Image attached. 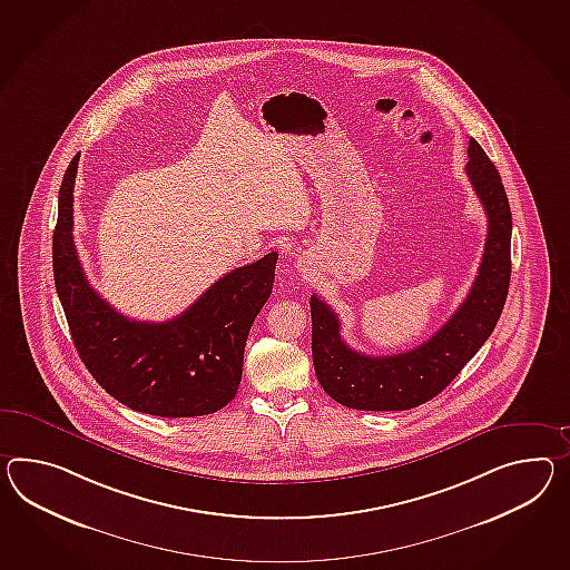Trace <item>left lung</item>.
<instances>
[{
	"label": "left lung",
	"instance_id": "obj_1",
	"mask_svg": "<svg viewBox=\"0 0 570 570\" xmlns=\"http://www.w3.org/2000/svg\"><path fill=\"white\" fill-rule=\"evenodd\" d=\"M468 156V177L487 209V245L472 291L431 340L393 356H366L346 346L332 306L311 296L315 375L335 402L368 412L422 405L461 373L494 332L511 282L513 220L499 170L473 138Z\"/></svg>",
	"mask_w": 570,
	"mask_h": 570
}]
</instances>
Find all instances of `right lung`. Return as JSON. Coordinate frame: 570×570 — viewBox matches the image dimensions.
Here are the masks:
<instances>
[{"label":"right lung","instance_id":"obj_1","mask_svg":"<svg viewBox=\"0 0 570 570\" xmlns=\"http://www.w3.org/2000/svg\"><path fill=\"white\" fill-rule=\"evenodd\" d=\"M78 160L80 154L59 187L53 276L86 368L136 412L191 417L223 410L240 383L247 335L272 294L278 253L228 272L175 320H129L90 286L78 259L71 235Z\"/></svg>","mask_w":570,"mask_h":570}]
</instances>
